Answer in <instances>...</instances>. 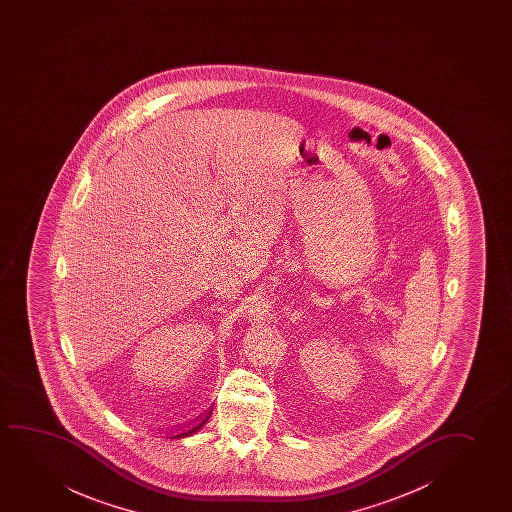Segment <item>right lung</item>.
<instances>
[{"label":"right lung","mask_w":512,"mask_h":512,"mask_svg":"<svg viewBox=\"0 0 512 512\" xmlns=\"http://www.w3.org/2000/svg\"><path fill=\"white\" fill-rule=\"evenodd\" d=\"M211 416V411L203 414V416H199L196 421H190V423H185V425H180V427L173 428V430H169V437H173V439H180V437H187V435H192L194 432H197L199 428L203 427L204 423L208 421V418Z\"/></svg>","instance_id":"obj_1"}]
</instances>
